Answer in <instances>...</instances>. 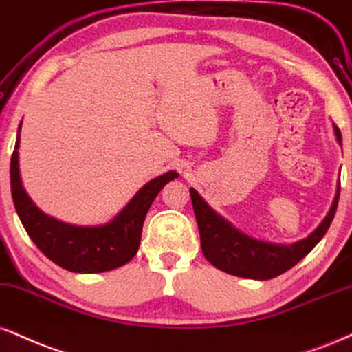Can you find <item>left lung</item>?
Here are the masks:
<instances>
[{
  "mask_svg": "<svg viewBox=\"0 0 352 352\" xmlns=\"http://www.w3.org/2000/svg\"><path fill=\"white\" fill-rule=\"evenodd\" d=\"M333 129L336 141L341 144L340 129L336 124H333ZM190 197L200 230L201 251L206 261L217 269L236 277L269 280L298 264L323 239L336 213L340 187L336 188L331 208L318 228L310 232V236L294 244H275L251 238L218 214L195 188H190Z\"/></svg>",
  "mask_w": 352,
  "mask_h": 352,
  "instance_id": "left-lung-1",
  "label": "left lung"
}]
</instances>
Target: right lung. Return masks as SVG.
I'll return each instance as SVG.
<instances>
[{"label":"right lung","mask_w":352,"mask_h":352,"mask_svg":"<svg viewBox=\"0 0 352 352\" xmlns=\"http://www.w3.org/2000/svg\"><path fill=\"white\" fill-rule=\"evenodd\" d=\"M18 138L11 157V193L14 208L32 243L62 269L77 274H98L128 264L141 244L142 224L152 201L165 184L177 179V172H165L147 182L111 221L100 226H77L49 217L31 200L23 187L19 170Z\"/></svg>","instance_id":"1"}]
</instances>
